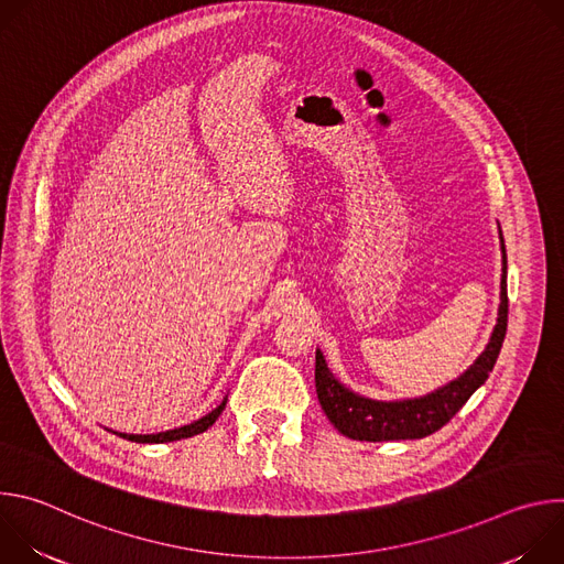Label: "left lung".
<instances>
[{"label": "left lung", "mask_w": 564, "mask_h": 564, "mask_svg": "<svg viewBox=\"0 0 564 564\" xmlns=\"http://www.w3.org/2000/svg\"><path fill=\"white\" fill-rule=\"evenodd\" d=\"M500 227V223H498ZM500 250H502V279H500V305L498 321L491 333V339L481 355L453 381L446 386L411 399H370L364 397L348 386H344L328 361L316 348V366L314 381L318 404L335 424V429L359 442H388V440H422L444 424L453 420V415L466 404L468 397L489 379L494 370L500 348L507 335V318H509V296H507V248L505 236L500 229Z\"/></svg>", "instance_id": "left-lung-1"}]
</instances>
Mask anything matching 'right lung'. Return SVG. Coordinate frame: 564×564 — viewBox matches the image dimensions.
<instances>
[{
	"instance_id": "add662e5",
	"label": "right lung",
	"mask_w": 564,
	"mask_h": 564,
	"mask_svg": "<svg viewBox=\"0 0 564 564\" xmlns=\"http://www.w3.org/2000/svg\"><path fill=\"white\" fill-rule=\"evenodd\" d=\"M225 404H227V397L220 401V404L207 413L205 417L187 424V426H181V429H174V431H165V433H151V435H127V433H116L129 442H138V444H163V442H176V440H185V437H194L203 431H207L216 420L218 415L225 411Z\"/></svg>"
}]
</instances>
